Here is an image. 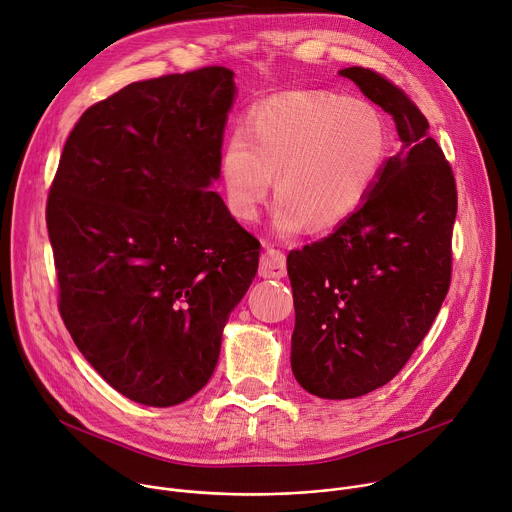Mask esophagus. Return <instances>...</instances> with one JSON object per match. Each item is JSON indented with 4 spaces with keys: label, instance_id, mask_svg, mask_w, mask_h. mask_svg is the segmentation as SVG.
<instances>
[{
    "label": "esophagus",
    "instance_id": "34e87169",
    "mask_svg": "<svg viewBox=\"0 0 512 512\" xmlns=\"http://www.w3.org/2000/svg\"><path fill=\"white\" fill-rule=\"evenodd\" d=\"M288 267H286V255L277 249H267L261 255L259 261V275L267 277V280H280V277H286Z\"/></svg>",
    "mask_w": 512,
    "mask_h": 512
}]
</instances>
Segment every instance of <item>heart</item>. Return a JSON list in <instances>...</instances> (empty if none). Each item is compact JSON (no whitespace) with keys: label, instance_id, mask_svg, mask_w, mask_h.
I'll return each mask as SVG.
<instances>
[{"label":"heart","instance_id":"obj_1","mask_svg":"<svg viewBox=\"0 0 512 512\" xmlns=\"http://www.w3.org/2000/svg\"><path fill=\"white\" fill-rule=\"evenodd\" d=\"M392 145L388 118L365 100L333 91H284L249 108L243 130L218 153L228 212L259 214L273 173V226L296 235L308 222L327 230L351 218L378 185Z\"/></svg>","mask_w":512,"mask_h":512}]
</instances>
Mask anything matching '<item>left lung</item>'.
<instances>
[{"instance_id":"left-lung-1","label":"left lung","mask_w":512,"mask_h":512,"mask_svg":"<svg viewBox=\"0 0 512 512\" xmlns=\"http://www.w3.org/2000/svg\"><path fill=\"white\" fill-rule=\"evenodd\" d=\"M392 114L402 141L367 202L333 235L288 255L292 371L329 400L388 384L429 333L451 284L457 188L418 106L374 69L339 71Z\"/></svg>"}]
</instances>
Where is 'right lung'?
Returning <instances> with one entry per match:
<instances>
[{
	"instance_id": "1",
	"label": "right lung",
	"mask_w": 512,
	"mask_h": 512,
	"mask_svg": "<svg viewBox=\"0 0 512 512\" xmlns=\"http://www.w3.org/2000/svg\"><path fill=\"white\" fill-rule=\"evenodd\" d=\"M232 75L214 65L134 81L89 106L46 202L65 327L114 390L147 406L208 384L257 273L259 241L208 190Z\"/></svg>"
}]
</instances>
